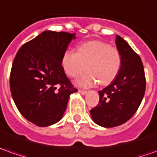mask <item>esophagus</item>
<instances>
[{
	"label": "esophagus",
	"mask_w": 157,
	"mask_h": 157,
	"mask_svg": "<svg viewBox=\"0 0 157 157\" xmlns=\"http://www.w3.org/2000/svg\"><path fill=\"white\" fill-rule=\"evenodd\" d=\"M78 92L80 94H82V95H85L86 93H87V90H83V89H79Z\"/></svg>",
	"instance_id": "obj_1"
}]
</instances>
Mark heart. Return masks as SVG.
<instances>
[{
	"label": "heart",
	"mask_w": 157,
	"mask_h": 157,
	"mask_svg": "<svg viewBox=\"0 0 157 157\" xmlns=\"http://www.w3.org/2000/svg\"><path fill=\"white\" fill-rule=\"evenodd\" d=\"M62 65L65 74L71 78L78 76L85 68L88 69V72L76 81L78 86L90 87L97 82L100 85H107L119 73L122 56L116 48L104 41H89L81 44L76 52H65Z\"/></svg>",
	"instance_id": "obj_1"
}]
</instances>
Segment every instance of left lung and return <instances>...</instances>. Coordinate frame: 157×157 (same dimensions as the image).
<instances>
[{
    "mask_svg": "<svg viewBox=\"0 0 157 157\" xmlns=\"http://www.w3.org/2000/svg\"><path fill=\"white\" fill-rule=\"evenodd\" d=\"M116 44L122 56L121 68L114 81L99 91V103L90 110L93 121L105 128L128 121L141 104L146 87L140 56L119 35H116Z\"/></svg>",
    "mask_w": 157,
    "mask_h": 157,
    "instance_id": "obj_1",
    "label": "left lung"
}]
</instances>
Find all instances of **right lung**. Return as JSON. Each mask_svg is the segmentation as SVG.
<instances>
[{
  "instance_id": "add662e5",
  "label": "right lung",
  "mask_w": 157,
  "mask_h": 157,
  "mask_svg": "<svg viewBox=\"0 0 157 157\" xmlns=\"http://www.w3.org/2000/svg\"><path fill=\"white\" fill-rule=\"evenodd\" d=\"M75 34L44 31L21 47L10 72V90L20 113L46 127L59 122L69 95L77 91L67 77L62 58Z\"/></svg>"
}]
</instances>
